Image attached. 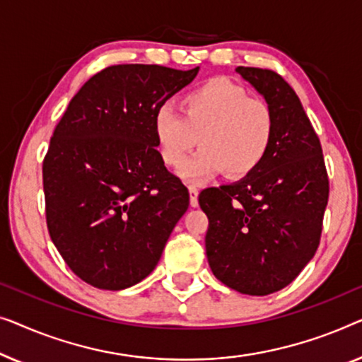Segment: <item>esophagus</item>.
I'll return each instance as SVG.
<instances>
[{
	"instance_id": "obj_1",
	"label": "esophagus",
	"mask_w": 362,
	"mask_h": 362,
	"mask_svg": "<svg viewBox=\"0 0 362 362\" xmlns=\"http://www.w3.org/2000/svg\"><path fill=\"white\" fill-rule=\"evenodd\" d=\"M188 192H190V205L198 206V188L195 185L188 187Z\"/></svg>"
}]
</instances>
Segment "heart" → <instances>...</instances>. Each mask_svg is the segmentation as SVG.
<instances>
[{"instance_id": "1", "label": "heart", "mask_w": 362, "mask_h": 362, "mask_svg": "<svg viewBox=\"0 0 362 362\" xmlns=\"http://www.w3.org/2000/svg\"><path fill=\"white\" fill-rule=\"evenodd\" d=\"M180 112L162 106L152 129L162 162L169 167L183 163L179 175L188 183H203L225 170L230 179H241L252 174L271 149V106L231 81L213 78L190 90L182 96ZM197 141L202 149L186 161Z\"/></svg>"}]
</instances>
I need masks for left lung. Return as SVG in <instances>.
Segmentation results:
<instances>
[{"label":"left lung","mask_w":362,"mask_h":362,"mask_svg":"<svg viewBox=\"0 0 362 362\" xmlns=\"http://www.w3.org/2000/svg\"><path fill=\"white\" fill-rule=\"evenodd\" d=\"M274 115L266 159L244 179L198 197L208 216L206 257L218 281L269 295L293 281L317 252L329 183L322 144L298 96L281 75L238 67Z\"/></svg>","instance_id":"1"}]
</instances>
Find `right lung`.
<instances>
[{
	"label": "right lung",
	"instance_id": "1",
	"mask_svg": "<svg viewBox=\"0 0 362 362\" xmlns=\"http://www.w3.org/2000/svg\"><path fill=\"white\" fill-rule=\"evenodd\" d=\"M198 70L113 65L81 86L55 126L42 164L49 234L96 288L149 276L187 211L188 190L165 169L152 124Z\"/></svg>",
	"mask_w": 362,
	"mask_h": 362
}]
</instances>
